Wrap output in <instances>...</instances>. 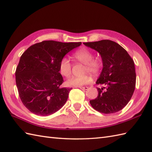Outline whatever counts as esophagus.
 <instances>
[{
  "label": "esophagus",
  "instance_id": "1",
  "mask_svg": "<svg viewBox=\"0 0 152 152\" xmlns=\"http://www.w3.org/2000/svg\"><path fill=\"white\" fill-rule=\"evenodd\" d=\"M80 88L82 90H87L88 88H89V87H80Z\"/></svg>",
  "mask_w": 152,
  "mask_h": 152
}]
</instances>
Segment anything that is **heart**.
<instances>
[{
  "label": "heart",
  "instance_id": "1",
  "mask_svg": "<svg viewBox=\"0 0 152 152\" xmlns=\"http://www.w3.org/2000/svg\"><path fill=\"white\" fill-rule=\"evenodd\" d=\"M76 61L84 64L83 72H89L94 76L100 74L103 63L99 58H93L94 54L92 51L87 48H82L76 50L73 55ZM59 70L61 75L65 77H69L71 75L72 65L66 58H63L59 63ZM92 82V77L89 74H84L81 76H73L66 81V84L69 87H80L89 84Z\"/></svg>",
  "mask_w": 152,
  "mask_h": 152
}]
</instances>
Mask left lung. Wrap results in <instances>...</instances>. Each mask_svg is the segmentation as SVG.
<instances>
[{
	"instance_id": "obj_1",
	"label": "left lung",
	"mask_w": 152,
	"mask_h": 152,
	"mask_svg": "<svg viewBox=\"0 0 152 152\" xmlns=\"http://www.w3.org/2000/svg\"><path fill=\"white\" fill-rule=\"evenodd\" d=\"M83 44L96 50L103 63L100 76L96 81L98 94L90 104L95 110L104 114L121 111L131 100L135 89V63L121 45L111 40L87 42Z\"/></svg>"
}]
</instances>
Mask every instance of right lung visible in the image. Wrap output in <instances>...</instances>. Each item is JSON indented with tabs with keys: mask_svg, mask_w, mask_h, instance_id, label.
Instances as JSON below:
<instances>
[{
	"mask_svg": "<svg viewBox=\"0 0 152 152\" xmlns=\"http://www.w3.org/2000/svg\"><path fill=\"white\" fill-rule=\"evenodd\" d=\"M81 44L43 41L30 46L20 56L15 71L16 85L21 101L30 112L48 116L66 103L71 88L60 87L63 79L59 63Z\"/></svg>",
	"mask_w": 152,
	"mask_h": 152,
	"instance_id": "right-lung-1",
	"label": "right lung"
}]
</instances>
